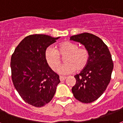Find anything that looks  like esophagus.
<instances>
[{"instance_id": "1", "label": "esophagus", "mask_w": 123, "mask_h": 123, "mask_svg": "<svg viewBox=\"0 0 123 123\" xmlns=\"http://www.w3.org/2000/svg\"><path fill=\"white\" fill-rule=\"evenodd\" d=\"M59 79H60V80H61V81H63V80H64L66 79V77L60 76Z\"/></svg>"}]
</instances>
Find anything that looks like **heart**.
I'll return each mask as SVG.
<instances>
[{
    "instance_id": "obj_1",
    "label": "heart",
    "mask_w": 123,
    "mask_h": 123,
    "mask_svg": "<svg viewBox=\"0 0 123 123\" xmlns=\"http://www.w3.org/2000/svg\"><path fill=\"white\" fill-rule=\"evenodd\" d=\"M65 57L66 63L59 69L58 72L62 75H67L75 70L80 71L86 66L90 58L88 49L85 47H79L75 43L65 41L58 46L57 49L49 47L47 48L45 57L49 67L56 71L61 64L60 56Z\"/></svg>"
}]
</instances>
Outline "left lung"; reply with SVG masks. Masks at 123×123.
<instances>
[{
  "label": "left lung",
  "mask_w": 123,
  "mask_h": 123,
  "mask_svg": "<svg viewBox=\"0 0 123 123\" xmlns=\"http://www.w3.org/2000/svg\"><path fill=\"white\" fill-rule=\"evenodd\" d=\"M70 40L80 43L88 49V62L80 74L75 75L72 87L74 97L83 103L97 100L106 90L111 79L114 63L108 46L99 37L89 33L73 35Z\"/></svg>",
  "instance_id": "obj_1"
}]
</instances>
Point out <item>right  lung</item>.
Instances as JSON below:
<instances>
[{
  "label": "right lung",
  "mask_w": 123,
  "mask_h": 123,
  "mask_svg": "<svg viewBox=\"0 0 123 123\" xmlns=\"http://www.w3.org/2000/svg\"><path fill=\"white\" fill-rule=\"evenodd\" d=\"M59 38L30 35L18 44L11 58L14 86L26 103L35 107L51 101L60 82L59 75L51 70L45 57L47 48Z\"/></svg>",
  "instance_id": "right-lung-1"
}]
</instances>
